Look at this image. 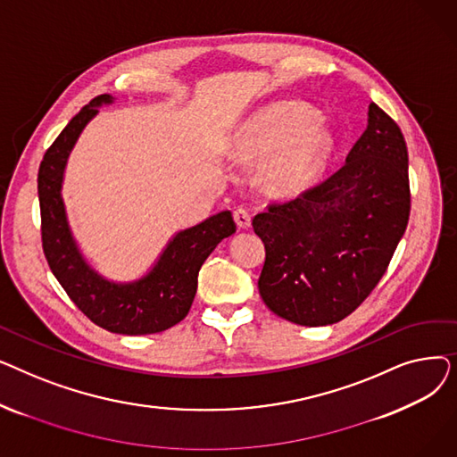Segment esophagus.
Wrapping results in <instances>:
<instances>
[{
    "label": "esophagus",
    "instance_id": "obj_1",
    "mask_svg": "<svg viewBox=\"0 0 457 457\" xmlns=\"http://www.w3.org/2000/svg\"><path fill=\"white\" fill-rule=\"evenodd\" d=\"M233 219H235V222H237L238 228L246 229V228H250V224H252V212H250L246 207H237V209L233 211Z\"/></svg>",
    "mask_w": 457,
    "mask_h": 457
}]
</instances>
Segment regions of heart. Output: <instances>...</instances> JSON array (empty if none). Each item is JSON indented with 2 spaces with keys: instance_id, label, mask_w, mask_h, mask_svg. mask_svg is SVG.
<instances>
[{
  "instance_id": "b5f03b06",
  "label": "heart",
  "mask_w": 457,
  "mask_h": 457,
  "mask_svg": "<svg viewBox=\"0 0 457 457\" xmlns=\"http://www.w3.org/2000/svg\"><path fill=\"white\" fill-rule=\"evenodd\" d=\"M331 150L329 131L307 105L287 102L257 112L238 138L243 159H269L267 187L293 195L313 183Z\"/></svg>"
}]
</instances>
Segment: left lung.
Segmentation results:
<instances>
[{
    "mask_svg": "<svg viewBox=\"0 0 457 457\" xmlns=\"http://www.w3.org/2000/svg\"><path fill=\"white\" fill-rule=\"evenodd\" d=\"M410 211L403 135L370 104L369 126L337 172L253 216L267 250L257 281L262 302L300 326L343 320L386 274Z\"/></svg>",
    "mask_w": 457,
    "mask_h": 457,
    "instance_id": "1",
    "label": "left lung"
}]
</instances>
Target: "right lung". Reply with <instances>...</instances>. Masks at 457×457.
<instances>
[{"mask_svg": "<svg viewBox=\"0 0 457 457\" xmlns=\"http://www.w3.org/2000/svg\"><path fill=\"white\" fill-rule=\"evenodd\" d=\"M111 100L109 94L96 96L70 120L42 157L37 179L42 250L70 300L96 326L122 335L159 333L188 315L204 261L222 238L237 231V224L231 212L224 211L178 233L154 270L135 283L118 285L96 274L71 238L61 183L66 159L79 133L98 112V105Z\"/></svg>", "mask_w": 457, "mask_h": 457, "instance_id": "1", "label": "right lung"}]
</instances>
